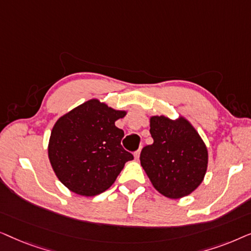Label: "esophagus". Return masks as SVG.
<instances>
[{"instance_id":"1","label":"esophagus","mask_w":251,"mask_h":251,"mask_svg":"<svg viewBox=\"0 0 251 251\" xmlns=\"http://www.w3.org/2000/svg\"><path fill=\"white\" fill-rule=\"evenodd\" d=\"M133 155H135V159L136 160H138L139 159V155H140V149L137 150L136 152H135V154H133Z\"/></svg>"}]
</instances>
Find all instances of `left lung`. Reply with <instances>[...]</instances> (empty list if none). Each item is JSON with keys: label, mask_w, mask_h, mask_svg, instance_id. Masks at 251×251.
<instances>
[{"label": "left lung", "mask_w": 251, "mask_h": 251, "mask_svg": "<svg viewBox=\"0 0 251 251\" xmlns=\"http://www.w3.org/2000/svg\"><path fill=\"white\" fill-rule=\"evenodd\" d=\"M150 122L154 143L142 150L140 164L155 190L164 197H186L203 180L207 147L184 118L173 121L163 115L152 116Z\"/></svg>", "instance_id": "8db88e82"}]
</instances>
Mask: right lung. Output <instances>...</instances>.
<instances>
[{"instance_id": "right-lung-1", "label": "right lung", "mask_w": 251, "mask_h": 251, "mask_svg": "<svg viewBox=\"0 0 251 251\" xmlns=\"http://www.w3.org/2000/svg\"><path fill=\"white\" fill-rule=\"evenodd\" d=\"M126 114L91 99L56 122L48 153L54 174L68 190L84 197L100 194L133 159L121 145L125 132L115 126Z\"/></svg>"}]
</instances>
